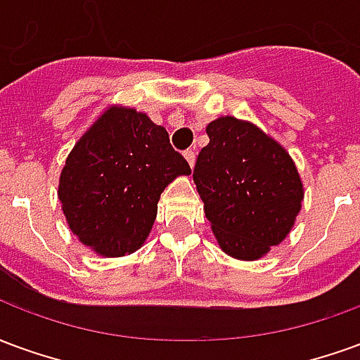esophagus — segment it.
Returning a JSON list of instances; mask_svg holds the SVG:
<instances>
[{"mask_svg":"<svg viewBox=\"0 0 360 360\" xmlns=\"http://www.w3.org/2000/svg\"><path fill=\"white\" fill-rule=\"evenodd\" d=\"M185 160H187L188 165L193 167V165H195V160H196V152H195V150H193V148L185 150Z\"/></svg>","mask_w":360,"mask_h":360,"instance_id":"34e87169","label":"esophagus"}]
</instances>
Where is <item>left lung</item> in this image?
I'll use <instances>...</instances> for the list:
<instances>
[{
	"instance_id": "left-lung-1",
	"label": "left lung",
	"mask_w": 360,
	"mask_h": 360,
	"mask_svg": "<svg viewBox=\"0 0 360 360\" xmlns=\"http://www.w3.org/2000/svg\"><path fill=\"white\" fill-rule=\"evenodd\" d=\"M208 146L196 158V191L219 249L258 260L285 239L301 212L304 188L293 158L250 121L214 119Z\"/></svg>"
}]
</instances>
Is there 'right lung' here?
<instances>
[{"label": "right lung", "mask_w": 360, "mask_h": 360, "mask_svg": "<svg viewBox=\"0 0 360 360\" xmlns=\"http://www.w3.org/2000/svg\"><path fill=\"white\" fill-rule=\"evenodd\" d=\"M179 175L191 167L164 127L142 111L110 105L69 152L58 198L82 245L100 257H125L144 245L160 195Z\"/></svg>", "instance_id": "add662e5"}]
</instances>
